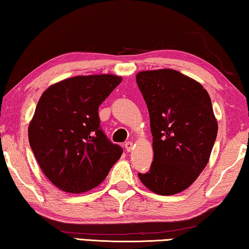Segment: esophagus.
I'll return each instance as SVG.
<instances>
[{
    "label": "esophagus",
    "mask_w": 249,
    "mask_h": 249,
    "mask_svg": "<svg viewBox=\"0 0 249 249\" xmlns=\"http://www.w3.org/2000/svg\"><path fill=\"white\" fill-rule=\"evenodd\" d=\"M124 146H125V150H126V151L131 152V151L133 150V142H126V143L124 144Z\"/></svg>",
    "instance_id": "1"
}]
</instances>
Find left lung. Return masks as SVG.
I'll return each mask as SVG.
<instances>
[{
	"instance_id": "obj_1",
	"label": "left lung",
	"mask_w": 249,
	"mask_h": 249,
	"mask_svg": "<svg viewBox=\"0 0 249 249\" xmlns=\"http://www.w3.org/2000/svg\"><path fill=\"white\" fill-rule=\"evenodd\" d=\"M136 83L150 114L154 157L139 173L158 195L183 191L209 161L218 124L211 99L199 83L173 69L141 71Z\"/></svg>"
}]
</instances>
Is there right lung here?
Segmentation results:
<instances>
[{
  "label": "right lung",
  "instance_id": "add662e5",
  "mask_svg": "<svg viewBox=\"0 0 249 249\" xmlns=\"http://www.w3.org/2000/svg\"><path fill=\"white\" fill-rule=\"evenodd\" d=\"M122 81L114 75L77 76L50 86L36 105L29 142L55 187L81 194L101 184L123 153L101 127L98 108Z\"/></svg>",
  "mask_w": 249,
  "mask_h": 249
}]
</instances>
